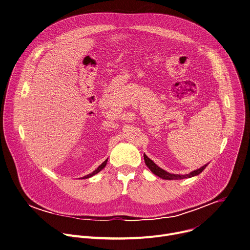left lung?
Listing matches in <instances>:
<instances>
[{
	"label": "left lung",
	"instance_id": "left-lung-1",
	"mask_svg": "<svg viewBox=\"0 0 250 250\" xmlns=\"http://www.w3.org/2000/svg\"><path fill=\"white\" fill-rule=\"evenodd\" d=\"M144 161H145V164L146 166L149 167V169L154 173L156 174L157 176L163 178V179H166V180H180V179H184V178H191L193 176H196V175H199L201 172L204 171V169L208 167V164L205 165L204 167H202L201 168L199 169H196L192 172H190L189 174H185V175H180V174H172V173H169L166 170H164L163 168H161L160 167H158L151 159H149L146 155H144Z\"/></svg>",
	"mask_w": 250,
	"mask_h": 250
}]
</instances>
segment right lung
I'll return each instance as SVG.
<instances>
[{
  "label": "right lung",
  "mask_w": 250,
  "mask_h": 250,
  "mask_svg": "<svg viewBox=\"0 0 250 250\" xmlns=\"http://www.w3.org/2000/svg\"><path fill=\"white\" fill-rule=\"evenodd\" d=\"M107 161H108V160H106V161H105V162H103V163H102V164H101V165H100V166H99V167H97V168H96V169H95V170H94V171H92V172H91V173H89V174H87V175H85V176H84V177H83V179H84V178H89V177H91V176H93V175H95V174H96V173H98V172H99V171H101V170H102V169H103V168H104V167H106V164H107Z\"/></svg>",
  "instance_id": "right-lung-1"
}]
</instances>
